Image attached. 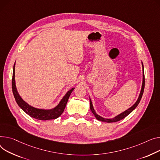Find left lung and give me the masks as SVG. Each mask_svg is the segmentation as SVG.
<instances>
[{
	"mask_svg": "<svg viewBox=\"0 0 160 160\" xmlns=\"http://www.w3.org/2000/svg\"><path fill=\"white\" fill-rule=\"evenodd\" d=\"M142 66H143V83H142V89H141V92H140V96H139V98H138V99L136 101V102L132 106L131 108H130L129 109L126 110L123 112L121 113L120 114H119V115H118L117 116L114 117V118H112V119H105V118H102V117L100 116L99 115H98L97 113H96V112H95V111H94V108L92 107V104L91 100L90 99V109H91V111H92V112L93 113V114L96 117V118H97L98 120L102 121V122H108V123L116 122L120 121V120L123 119L124 118H125L127 116H128L137 107L138 105L139 104V103H140V100L142 99V95H143V91H144V88H145V76H144V70H143V63H142Z\"/></svg>",
	"mask_w": 160,
	"mask_h": 160,
	"instance_id": "obj_1",
	"label": "left lung"
}]
</instances>
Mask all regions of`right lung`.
I'll return each mask as SVG.
<instances>
[{
	"label": "right lung",
	"mask_w": 160,
	"mask_h": 160,
	"mask_svg": "<svg viewBox=\"0 0 160 160\" xmlns=\"http://www.w3.org/2000/svg\"><path fill=\"white\" fill-rule=\"evenodd\" d=\"M74 88H72L69 90L66 94L63 97L62 100L60 101L59 104L54 109L51 110H44L39 109L31 107V105H28L26 102H25L22 98L20 97L18 94L16 86H15V64L13 66V78H12V91L14 95L15 99L19 107L22 109L26 114L30 116L32 118H34L40 120H52L56 119L59 117L62 113L63 112L68 103L69 96L71 92L74 90Z\"/></svg>",
	"instance_id": "right-lung-1"
}]
</instances>
